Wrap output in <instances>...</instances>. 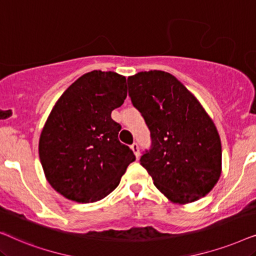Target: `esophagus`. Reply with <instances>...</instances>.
I'll return each instance as SVG.
<instances>
[{
  "label": "esophagus",
  "instance_id": "1",
  "mask_svg": "<svg viewBox=\"0 0 256 256\" xmlns=\"http://www.w3.org/2000/svg\"><path fill=\"white\" fill-rule=\"evenodd\" d=\"M130 149L132 150V152L135 154L136 158L138 160V157H140V150H138V143H132V144L130 146Z\"/></svg>",
  "mask_w": 256,
  "mask_h": 256
}]
</instances>
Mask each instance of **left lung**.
<instances>
[{
    "mask_svg": "<svg viewBox=\"0 0 256 256\" xmlns=\"http://www.w3.org/2000/svg\"><path fill=\"white\" fill-rule=\"evenodd\" d=\"M132 106L144 118L152 146L140 163L171 202L204 197L222 174V142L214 124L194 94L164 71L128 78Z\"/></svg>",
    "mask_w": 256,
    "mask_h": 256,
    "instance_id": "8db88e82",
    "label": "left lung"
}]
</instances>
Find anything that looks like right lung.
I'll list each match as a JSON object with an SVG mask.
<instances>
[{"label": "right lung", "instance_id": "1", "mask_svg": "<svg viewBox=\"0 0 256 256\" xmlns=\"http://www.w3.org/2000/svg\"><path fill=\"white\" fill-rule=\"evenodd\" d=\"M127 98L126 78L92 71L62 93L40 138V160L52 188L70 200L94 202L114 191L135 160L118 141L112 110Z\"/></svg>", "mask_w": 256, "mask_h": 256}]
</instances>
